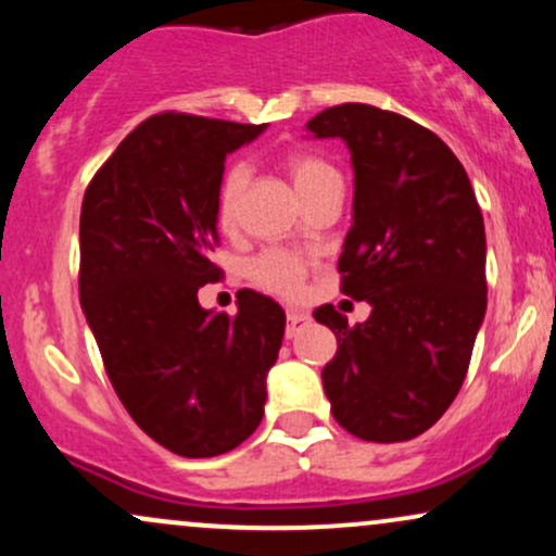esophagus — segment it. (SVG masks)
Listing matches in <instances>:
<instances>
[{"label":"esophagus","instance_id":"esophagus-1","mask_svg":"<svg viewBox=\"0 0 556 556\" xmlns=\"http://www.w3.org/2000/svg\"><path fill=\"white\" fill-rule=\"evenodd\" d=\"M308 321L311 318H308V314H303V311H298V308L287 311V337H295Z\"/></svg>","mask_w":556,"mask_h":556}]
</instances>
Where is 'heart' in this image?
<instances>
[{"instance_id": "heart-1", "label": "heart", "mask_w": 556, "mask_h": 556, "mask_svg": "<svg viewBox=\"0 0 556 556\" xmlns=\"http://www.w3.org/2000/svg\"><path fill=\"white\" fill-rule=\"evenodd\" d=\"M282 169L287 172L300 198H311L318 188L331 180H340V172H337L324 156L314 154V151H287L282 156ZM248 185V169L242 164H232L222 172L219 185H216V198H214V214L216 225L222 229H232L238 222V208L242 190ZM311 258L303 256L298 251H287V248H269V251H261L258 256L248 261L245 274L253 285L261 290L271 292L279 298H295L303 292L305 277H308Z\"/></svg>"}]
</instances>
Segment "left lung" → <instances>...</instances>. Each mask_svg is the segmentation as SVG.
Instances as JSON below:
<instances>
[{
	"instance_id": "8db88e82",
	"label": "left lung",
	"mask_w": 556,
	"mask_h": 556,
	"mask_svg": "<svg viewBox=\"0 0 556 556\" xmlns=\"http://www.w3.org/2000/svg\"><path fill=\"white\" fill-rule=\"evenodd\" d=\"M305 127L353 154V227L337 269L344 295L371 303L355 327L334 305L314 314L337 334L324 392L353 437L407 442L444 416L468 374L486 314L481 206L450 146L397 112L340 104Z\"/></svg>"
}]
</instances>
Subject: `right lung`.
I'll list each match as a JSON object with an SVG mask.
<instances>
[{
	"mask_svg": "<svg viewBox=\"0 0 556 556\" xmlns=\"http://www.w3.org/2000/svg\"><path fill=\"white\" fill-rule=\"evenodd\" d=\"M264 125L162 112L140 123L88 182L80 208V305L130 418L180 457H216L264 418L285 311L253 290L214 314V198L225 159Z\"/></svg>",
	"mask_w": 556,
	"mask_h": 556,
	"instance_id": "add662e5",
	"label": "right lung"
}]
</instances>
